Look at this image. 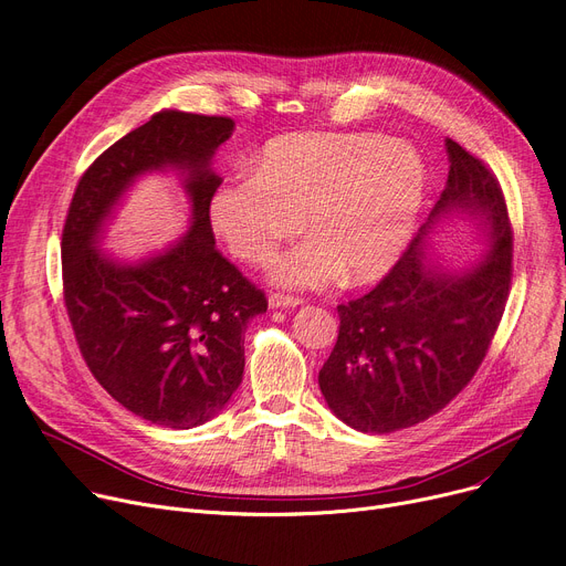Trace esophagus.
I'll return each mask as SVG.
<instances>
[{
	"label": "esophagus",
	"mask_w": 566,
	"mask_h": 566,
	"mask_svg": "<svg viewBox=\"0 0 566 566\" xmlns=\"http://www.w3.org/2000/svg\"><path fill=\"white\" fill-rule=\"evenodd\" d=\"M302 304L304 302L300 297H290V294H281V292L269 294V308H297Z\"/></svg>",
	"instance_id": "obj_1"
}]
</instances>
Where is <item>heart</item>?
Listing matches in <instances>:
<instances>
[{
	"mask_svg": "<svg viewBox=\"0 0 566 566\" xmlns=\"http://www.w3.org/2000/svg\"><path fill=\"white\" fill-rule=\"evenodd\" d=\"M428 191L421 154L378 133H290L253 158L251 175L217 188L211 226L232 255L264 264L304 230V244L274 262L285 287L343 276L368 283L406 253Z\"/></svg>",
	"mask_w": 566,
	"mask_h": 566,
	"instance_id": "obj_1",
	"label": "heart"
}]
</instances>
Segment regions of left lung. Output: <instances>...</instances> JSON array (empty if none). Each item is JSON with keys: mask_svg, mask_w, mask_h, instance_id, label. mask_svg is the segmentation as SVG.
<instances>
[{"mask_svg": "<svg viewBox=\"0 0 566 566\" xmlns=\"http://www.w3.org/2000/svg\"><path fill=\"white\" fill-rule=\"evenodd\" d=\"M447 154V186L410 249L378 287L338 306V340L317 382L329 410L361 433H394L440 412L472 380L504 313L511 226L502 188L451 138ZM453 216L488 241V253L459 270L427 255L429 234Z\"/></svg>", "mask_w": 566, "mask_h": 566, "instance_id": "obj_1", "label": "left lung"}]
</instances>
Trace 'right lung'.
<instances>
[{
    "instance_id": "right-lung-1",
    "label": "right lung",
    "mask_w": 566,
    "mask_h": 566,
    "mask_svg": "<svg viewBox=\"0 0 566 566\" xmlns=\"http://www.w3.org/2000/svg\"><path fill=\"white\" fill-rule=\"evenodd\" d=\"M230 117L160 111L107 147L80 177L62 234L64 302L90 370L119 406L166 428L217 417L244 378L249 322L264 294L213 241L209 202L221 186L211 158ZM175 171L192 205L189 230L166 250L122 261L99 249L129 186Z\"/></svg>"
}]
</instances>
